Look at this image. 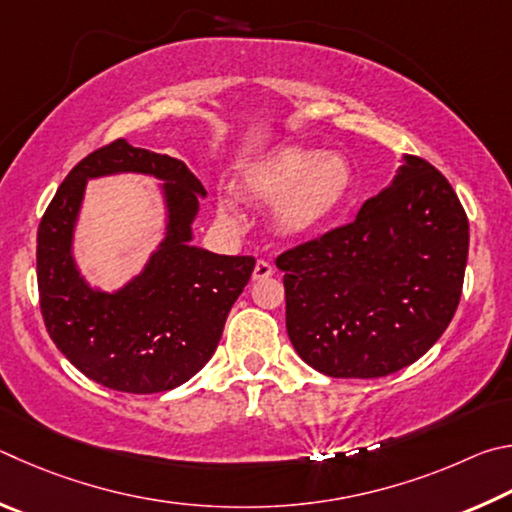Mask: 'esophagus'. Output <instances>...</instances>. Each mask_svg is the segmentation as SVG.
I'll return each mask as SVG.
<instances>
[{
  "label": "esophagus",
  "instance_id": "obj_1",
  "mask_svg": "<svg viewBox=\"0 0 512 512\" xmlns=\"http://www.w3.org/2000/svg\"><path fill=\"white\" fill-rule=\"evenodd\" d=\"M274 274V267H272V263H267V261H256V265H254V281H263V279H270V276Z\"/></svg>",
  "mask_w": 512,
  "mask_h": 512
}]
</instances>
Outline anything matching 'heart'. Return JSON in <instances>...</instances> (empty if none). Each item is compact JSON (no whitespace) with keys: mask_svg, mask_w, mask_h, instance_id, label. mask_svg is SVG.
<instances>
[{"mask_svg":"<svg viewBox=\"0 0 512 512\" xmlns=\"http://www.w3.org/2000/svg\"><path fill=\"white\" fill-rule=\"evenodd\" d=\"M247 193L276 205V224L292 236L324 227L342 209L353 186V168L339 152L288 148L274 152L247 175ZM220 211L238 220L236 202L224 197Z\"/></svg>","mask_w":512,"mask_h":512,"instance_id":"b5f03b06","label":"heart"}]
</instances>
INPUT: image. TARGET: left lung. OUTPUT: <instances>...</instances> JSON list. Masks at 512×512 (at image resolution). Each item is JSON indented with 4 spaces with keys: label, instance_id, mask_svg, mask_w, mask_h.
<instances>
[{
    "label": "left lung",
    "instance_id": "8db88e82",
    "mask_svg": "<svg viewBox=\"0 0 512 512\" xmlns=\"http://www.w3.org/2000/svg\"><path fill=\"white\" fill-rule=\"evenodd\" d=\"M468 242L452 184L407 157L353 222L276 258L301 360L330 378H382L414 364L459 308Z\"/></svg>",
    "mask_w": 512,
    "mask_h": 512
}]
</instances>
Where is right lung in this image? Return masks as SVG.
Returning <instances> with one entry per match:
<instances>
[{
    "instance_id": "right-lung-1",
    "label": "right lung",
    "mask_w": 512,
    "mask_h": 512,
    "mask_svg": "<svg viewBox=\"0 0 512 512\" xmlns=\"http://www.w3.org/2000/svg\"><path fill=\"white\" fill-rule=\"evenodd\" d=\"M146 172L166 178L167 240L137 280L116 295L87 289L70 261V233L89 176ZM204 186L179 159L116 139L71 168L38 227V292L60 353L107 389L170 391L211 360L254 256H218L191 245Z\"/></svg>"
}]
</instances>
